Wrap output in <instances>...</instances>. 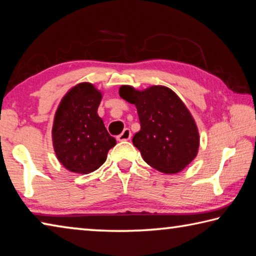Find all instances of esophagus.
I'll return each mask as SVG.
<instances>
[{
    "mask_svg": "<svg viewBox=\"0 0 256 256\" xmlns=\"http://www.w3.org/2000/svg\"><path fill=\"white\" fill-rule=\"evenodd\" d=\"M131 136H132L131 131H130L128 128H125L124 131L118 136V141H128V140H130V138H131Z\"/></svg>",
    "mask_w": 256,
    "mask_h": 256,
    "instance_id": "esophagus-1",
    "label": "esophagus"
}]
</instances>
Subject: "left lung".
Returning a JSON list of instances; mask_svg holds the SVG:
<instances>
[{
	"instance_id": "left-lung-1",
	"label": "left lung",
	"mask_w": 256,
	"mask_h": 256,
	"mask_svg": "<svg viewBox=\"0 0 256 256\" xmlns=\"http://www.w3.org/2000/svg\"><path fill=\"white\" fill-rule=\"evenodd\" d=\"M120 96L136 107L141 130L132 142L146 164L164 174H176L196 157L200 144L196 124L172 90L152 86L138 92L122 86Z\"/></svg>"
}]
</instances>
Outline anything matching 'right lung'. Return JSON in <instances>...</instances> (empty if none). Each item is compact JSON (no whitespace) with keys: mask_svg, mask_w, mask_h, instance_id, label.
Returning a JSON list of instances; mask_svg holds the SVG:
<instances>
[{"mask_svg":"<svg viewBox=\"0 0 256 256\" xmlns=\"http://www.w3.org/2000/svg\"><path fill=\"white\" fill-rule=\"evenodd\" d=\"M100 102V92L82 82L60 102L52 136L56 157L68 170L89 174L98 170L116 144L97 114Z\"/></svg>","mask_w":256,"mask_h":256,"instance_id":"add662e5","label":"right lung"}]
</instances>
